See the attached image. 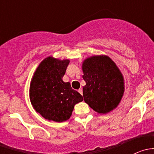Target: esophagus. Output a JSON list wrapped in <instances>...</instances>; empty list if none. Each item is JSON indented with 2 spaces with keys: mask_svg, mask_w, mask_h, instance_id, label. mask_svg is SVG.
<instances>
[{
  "mask_svg": "<svg viewBox=\"0 0 154 154\" xmlns=\"http://www.w3.org/2000/svg\"><path fill=\"white\" fill-rule=\"evenodd\" d=\"M78 92L80 93V94H83V89H82V88H80V89L78 90Z\"/></svg>",
  "mask_w": 154,
  "mask_h": 154,
  "instance_id": "34e87169",
  "label": "esophagus"
}]
</instances>
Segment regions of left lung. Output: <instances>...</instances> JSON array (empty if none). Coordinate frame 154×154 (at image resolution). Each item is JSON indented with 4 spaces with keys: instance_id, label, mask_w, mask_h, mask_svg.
<instances>
[{
    "instance_id": "obj_1",
    "label": "left lung",
    "mask_w": 154,
    "mask_h": 154,
    "mask_svg": "<svg viewBox=\"0 0 154 154\" xmlns=\"http://www.w3.org/2000/svg\"><path fill=\"white\" fill-rule=\"evenodd\" d=\"M84 101L98 114L117 108L125 93V78L117 65L106 55L87 57L82 63Z\"/></svg>"
}]
</instances>
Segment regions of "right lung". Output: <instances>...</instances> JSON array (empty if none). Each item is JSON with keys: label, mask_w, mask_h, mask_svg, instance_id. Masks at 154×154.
<instances>
[{"label": "right lung", "mask_w": 154, "mask_h": 154, "mask_svg": "<svg viewBox=\"0 0 154 154\" xmlns=\"http://www.w3.org/2000/svg\"><path fill=\"white\" fill-rule=\"evenodd\" d=\"M70 60L48 57L39 63L29 85V100L44 119L63 122L71 118L83 96L63 80Z\"/></svg>", "instance_id": "right-lung-1"}]
</instances>
